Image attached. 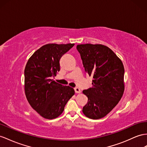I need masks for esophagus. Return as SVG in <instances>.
I'll use <instances>...</instances> for the list:
<instances>
[{
	"instance_id": "obj_1",
	"label": "esophagus",
	"mask_w": 147,
	"mask_h": 147,
	"mask_svg": "<svg viewBox=\"0 0 147 147\" xmlns=\"http://www.w3.org/2000/svg\"><path fill=\"white\" fill-rule=\"evenodd\" d=\"M74 91H75V92H76V93H81V90L79 88H75Z\"/></svg>"
}]
</instances>
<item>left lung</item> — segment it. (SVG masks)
Instances as JSON below:
<instances>
[{
  "instance_id": "obj_1",
  "label": "left lung",
  "mask_w": 147,
  "mask_h": 147,
  "mask_svg": "<svg viewBox=\"0 0 147 147\" xmlns=\"http://www.w3.org/2000/svg\"><path fill=\"white\" fill-rule=\"evenodd\" d=\"M76 48L85 71L93 76L92 87L82 91L88 98L82 112L89 119H101L116 106L123 96V63L114 51L103 45L81 44Z\"/></svg>"
}]
</instances>
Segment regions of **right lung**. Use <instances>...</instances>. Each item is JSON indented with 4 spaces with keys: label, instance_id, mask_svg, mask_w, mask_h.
Here are the masks:
<instances>
[{
    "label": "right lung",
    "instance_id": "obj_1",
    "mask_svg": "<svg viewBox=\"0 0 147 147\" xmlns=\"http://www.w3.org/2000/svg\"><path fill=\"white\" fill-rule=\"evenodd\" d=\"M74 43H49L32 55L26 65L25 93L32 107L45 119H53L61 115L65 105L74 94L73 88L63 86L50 78L60 69L59 60Z\"/></svg>",
    "mask_w": 147,
    "mask_h": 147
}]
</instances>
